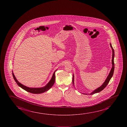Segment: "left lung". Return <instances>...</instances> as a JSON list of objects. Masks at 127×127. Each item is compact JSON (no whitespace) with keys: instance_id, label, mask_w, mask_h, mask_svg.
Wrapping results in <instances>:
<instances>
[{"instance_id":"obj_1","label":"left lung","mask_w":127,"mask_h":127,"mask_svg":"<svg viewBox=\"0 0 127 127\" xmlns=\"http://www.w3.org/2000/svg\"><path fill=\"white\" fill-rule=\"evenodd\" d=\"M110 46L112 48V68L111 69L110 73L108 74V76L107 77L105 81L104 82V83L102 84V85L101 86H100V87L98 88L97 89H96V90H94V91L92 92L91 94H90V95H93L94 94H96V93H99L100 91H101L102 90H104L105 88L106 87V86L108 84L109 82L110 81V79L112 77L113 73H114V50H113V49L112 48V46L111 45V44L110 43ZM73 84L74 85V75L73 74Z\"/></svg>"}]
</instances>
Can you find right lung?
Masks as SVG:
<instances>
[{"mask_svg":"<svg viewBox=\"0 0 127 127\" xmlns=\"http://www.w3.org/2000/svg\"><path fill=\"white\" fill-rule=\"evenodd\" d=\"M56 71H55L54 73H53V75L52 76V78L50 80V81L48 82V83L45 86L41 88H29L27 87L26 86L23 85V84L20 83V82H19V81H17V79L16 78V77H15V75L13 73V72L12 75L15 81L16 82L17 85H19V87H20L21 88H22L23 90H25L26 91L28 92L32 93V94H40L48 91L52 87L53 85H54V82H55V72H56Z\"/></svg>","mask_w":127,"mask_h":127,"instance_id":"add662e5","label":"right lung"}]
</instances>
